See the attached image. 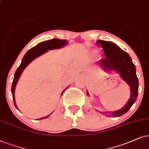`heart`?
Segmentation results:
<instances>
[{
	"instance_id": "heart-1",
	"label": "heart",
	"mask_w": 149,
	"mask_h": 149,
	"mask_svg": "<svg viewBox=\"0 0 149 149\" xmlns=\"http://www.w3.org/2000/svg\"><path fill=\"white\" fill-rule=\"evenodd\" d=\"M91 54H95V53H96V51L93 50V51L91 52Z\"/></svg>"
}]
</instances>
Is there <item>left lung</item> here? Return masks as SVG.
<instances>
[{"label": "left lung", "instance_id": "obj_1", "mask_svg": "<svg viewBox=\"0 0 149 149\" xmlns=\"http://www.w3.org/2000/svg\"><path fill=\"white\" fill-rule=\"evenodd\" d=\"M97 43L102 47L106 56L100 61L101 68L106 72L115 71L118 73L122 80L130 87V97L127 104L120 110L109 112L112 117H118L130 110L138 97V80L136 76V66L130 55L114 43L97 40ZM86 95L89 96L88 91H86Z\"/></svg>", "mask_w": 149, "mask_h": 149}]
</instances>
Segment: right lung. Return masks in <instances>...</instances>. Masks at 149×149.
Segmentation results:
<instances>
[{
  "label": "right lung",
  "mask_w": 149,
  "mask_h": 149,
  "mask_svg": "<svg viewBox=\"0 0 149 149\" xmlns=\"http://www.w3.org/2000/svg\"><path fill=\"white\" fill-rule=\"evenodd\" d=\"M67 43H68V41L65 40V39H51V40L42 41V42L39 43V44L35 45V47H32L31 49H30L26 53V54L23 57L22 60L20 65H19L18 68L17 69L16 71H15L14 74V78H13L12 86H11V93H12L13 103H14L15 108H16L17 110H18V108H17V107L16 103H15V86H16L17 82H18L19 78H20L22 73L26 67L33 60H35V58H37V57H39V56H41V55L43 54L44 53L47 52L48 50L62 48V47L67 45ZM67 88H68V87H67L66 88H65L64 90H63L62 93H61V95L63 94L64 91L66 90V89H67ZM52 114V112L50 113L49 115H47V116L42 117L39 118V119L41 120V119H43V118L44 119V118H48Z\"/></svg>",
  "instance_id": "right-lung-1"
}]
</instances>
